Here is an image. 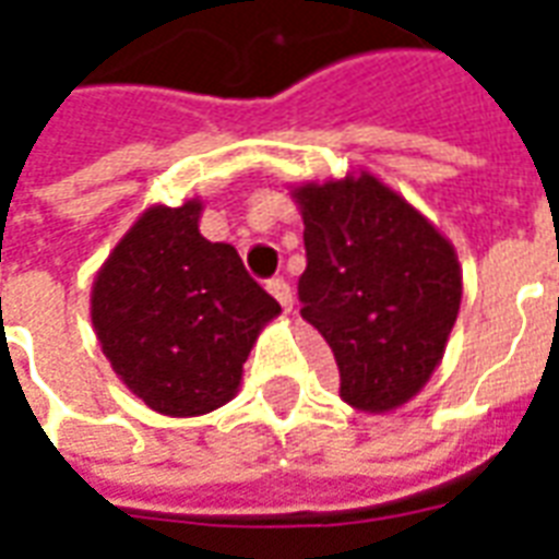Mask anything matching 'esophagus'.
Returning a JSON list of instances; mask_svg holds the SVG:
<instances>
[{
	"label": "esophagus",
	"instance_id": "1",
	"mask_svg": "<svg viewBox=\"0 0 559 559\" xmlns=\"http://www.w3.org/2000/svg\"><path fill=\"white\" fill-rule=\"evenodd\" d=\"M266 290L272 293L275 299H278V305H281V308H284V311H290V308H293V290H290V284H287V281H284V278H272L266 284Z\"/></svg>",
	"mask_w": 559,
	"mask_h": 559
}]
</instances>
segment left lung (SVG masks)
I'll return each mask as SVG.
<instances>
[{"label": "left lung", "mask_w": 559, "mask_h": 559, "mask_svg": "<svg viewBox=\"0 0 559 559\" xmlns=\"http://www.w3.org/2000/svg\"><path fill=\"white\" fill-rule=\"evenodd\" d=\"M290 194L308 257L299 314L332 347L341 399L365 413L395 411L443 359L464 290L455 248L368 170Z\"/></svg>", "instance_id": "1"}]
</instances>
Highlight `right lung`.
Here are the masks:
<instances>
[{
  "mask_svg": "<svg viewBox=\"0 0 559 559\" xmlns=\"http://www.w3.org/2000/svg\"><path fill=\"white\" fill-rule=\"evenodd\" d=\"M203 200L148 206L92 284V326L146 407L188 419L239 392L242 365L281 305L227 242L200 233Z\"/></svg>",
  "mask_w": 559,
  "mask_h": 559,
  "instance_id": "1",
  "label": "right lung"
}]
</instances>
